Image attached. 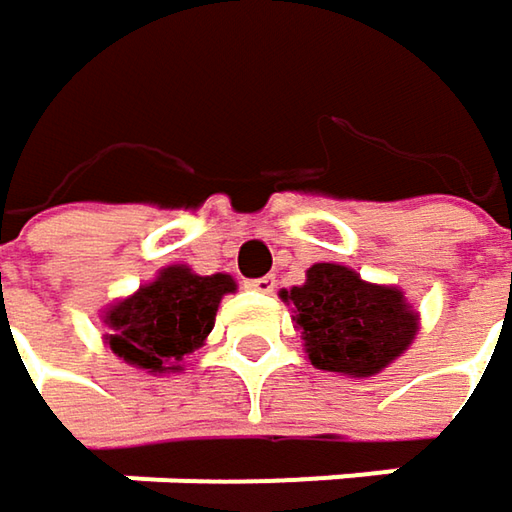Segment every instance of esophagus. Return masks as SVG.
<instances>
[{
    "label": "esophagus",
    "instance_id": "esophagus-1",
    "mask_svg": "<svg viewBox=\"0 0 512 512\" xmlns=\"http://www.w3.org/2000/svg\"><path fill=\"white\" fill-rule=\"evenodd\" d=\"M249 290H257V293H272L275 290V278L272 275H263V278H249L246 281Z\"/></svg>",
    "mask_w": 512,
    "mask_h": 512
}]
</instances>
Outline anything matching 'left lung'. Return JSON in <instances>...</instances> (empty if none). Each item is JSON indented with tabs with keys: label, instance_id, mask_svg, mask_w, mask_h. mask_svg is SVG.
I'll return each mask as SVG.
<instances>
[{
	"label": "left lung",
	"instance_id": "1",
	"mask_svg": "<svg viewBox=\"0 0 512 512\" xmlns=\"http://www.w3.org/2000/svg\"><path fill=\"white\" fill-rule=\"evenodd\" d=\"M296 304L310 363L325 372L366 378L393 363L416 334V313L393 287L360 281L337 263L307 269L302 287L284 290Z\"/></svg>",
	"mask_w": 512,
	"mask_h": 512
}]
</instances>
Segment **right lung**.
Wrapping results in <instances>:
<instances>
[{
    "label": "right lung",
    "mask_w": 512,
    "mask_h": 512,
    "mask_svg": "<svg viewBox=\"0 0 512 512\" xmlns=\"http://www.w3.org/2000/svg\"><path fill=\"white\" fill-rule=\"evenodd\" d=\"M231 290L234 281L222 272L193 275L187 266H169L140 293L108 310V346L149 372L178 369L175 363L184 354L205 343L219 299Z\"/></svg>",
    "instance_id": "add662e5"
}]
</instances>
